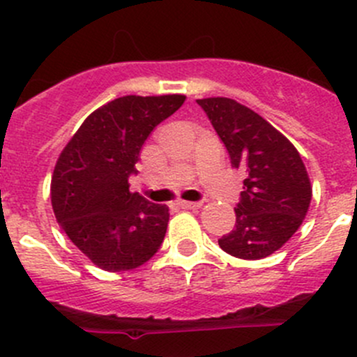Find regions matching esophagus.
Here are the masks:
<instances>
[{
    "label": "esophagus",
    "mask_w": 357,
    "mask_h": 357,
    "mask_svg": "<svg viewBox=\"0 0 357 357\" xmlns=\"http://www.w3.org/2000/svg\"><path fill=\"white\" fill-rule=\"evenodd\" d=\"M179 207L186 208V211H195V208L202 207V204H200V202H185V200H181V202H179Z\"/></svg>",
    "instance_id": "1"
}]
</instances>
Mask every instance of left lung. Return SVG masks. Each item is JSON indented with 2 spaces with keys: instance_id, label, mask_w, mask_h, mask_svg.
<instances>
[{
  "instance_id": "left-lung-1",
  "label": "left lung",
  "mask_w": 357,
  "mask_h": 357,
  "mask_svg": "<svg viewBox=\"0 0 357 357\" xmlns=\"http://www.w3.org/2000/svg\"><path fill=\"white\" fill-rule=\"evenodd\" d=\"M245 174L231 233L219 247L238 259H264L291 238L307 214L312 186L297 149L266 119L225 96L197 100Z\"/></svg>"
}]
</instances>
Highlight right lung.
<instances>
[{"label":"right lung","mask_w":357,"mask_h":357,"mask_svg":"<svg viewBox=\"0 0 357 357\" xmlns=\"http://www.w3.org/2000/svg\"><path fill=\"white\" fill-rule=\"evenodd\" d=\"M185 95H128L86 117L60 153L52 205L66 235L100 269L121 273L145 264L160 247L169 208L129 192L139 150Z\"/></svg>","instance_id":"right-lung-1"}]
</instances>
